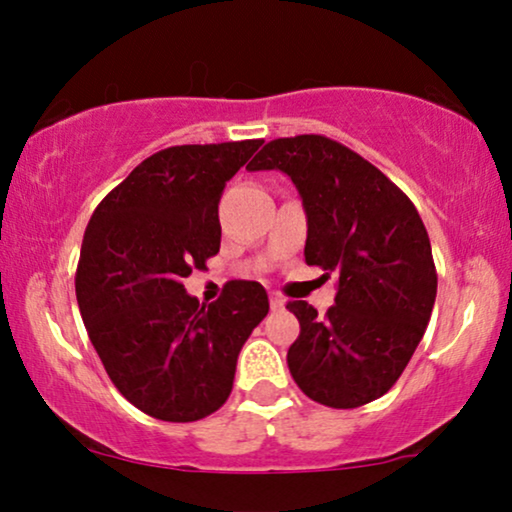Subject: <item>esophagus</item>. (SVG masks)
<instances>
[{
	"instance_id": "34e87169",
	"label": "esophagus",
	"mask_w": 512,
	"mask_h": 512,
	"mask_svg": "<svg viewBox=\"0 0 512 512\" xmlns=\"http://www.w3.org/2000/svg\"><path fill=\"white\" fill-rule=\"evenodd\" d=\"M270 307H272V310H282L284 298L277 296V293H270Z\"/></svg>"
}]
</instances>
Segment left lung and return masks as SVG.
<instances>
[{"mask_svg":"<svg viewBox=\"0 0 512 512\" xmlns=\"http://www.w3.org/2000/svg\"><path fill=\"white\" fill-rule=\"evenodd\" d=\"M247 170H282L307 214L305 263L338 275L324 317L305 300L286 363L312 401L349 410L387 394L431 319L438 275L408 195L373 163L324 135L272 139Z\"/></svg>","mask_w":512,"mask_h":512,"instance_id":"8db88e82","label":"left lung"}]
</instances>
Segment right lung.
I'll return each mask as SVG.
<instances>
[{"mask_svg":"<svg viewBox=\"0 0 512 512\" xmlns=\"http://www.w3.org/2000/svg\"><path fill=\"white\" fill-rule=\"evenodd\" d=\"M263 139L170 146L142 160L90 216L76 300L109 380L163 422H198L228 401L237 354L270 310L233 279L207 307L184 277L219 254L226 181Z\"/></svg>","mask_w":512,"mask_h":512,"instance_id":"right-lung-1","label":"right lung"}]
</instances>
